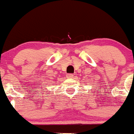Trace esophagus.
<instances>
[{"mask_svg":"<svg viewBox=\"0 0 134 134\" xmlns=\"http://www.w3.org/2000/svg\"><path fill=\"white\" fill-rule=\"evenodd\" d=\"M66 77L68 78H72L73 77H74V74H67Z\"/></svg>","mask_w":134,"mask_h":134,"instance_id":"1","label":"esophagus"}]
</instances>
